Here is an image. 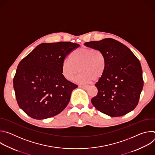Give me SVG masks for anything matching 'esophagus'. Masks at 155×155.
<instances>
[{
	"mask_svg": "<svg viewBox=\"0 0 155 155\" xmlns=\"http://www.w3.org/2000/svg\"><path fill=\"white\" fill-rule=\"evenodd\" d=\"M80 87L83 88V90H87V88L89 87V86H80Z\"/></svg>",
	"mask_w": 155,
	"mask_h": 155,
	"instance_id": "1",
	"label": "esophagus"
}]
</instances>
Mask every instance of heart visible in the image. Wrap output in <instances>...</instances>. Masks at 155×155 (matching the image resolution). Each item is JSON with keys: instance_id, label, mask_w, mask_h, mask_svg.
Wrapping results in <instances>:
<instances>
[{"instance_id": "heart-1", "label": "heart", "mask_w": 155, "mask_h": 155, "mask_svg": "<svg viewBox=\"0 0 155 155\" xmlns=\"http://www.w3.org/2000/svg\"><path fill=\"white\" fill-rule=\"evenodd\" d=\"M76 78L80 83H87L92 80H99L106 69V59L104 53L96 49L80 48L74 50L71 59H65L62 64V73L68 80H72L79 72Z\"/></svg>"}]
</instances>
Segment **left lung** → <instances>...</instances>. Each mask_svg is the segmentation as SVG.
Here are the masks:
<instances>
[{
  "label": "left lung",
  "instance_id": "obj_1",
  "mask_svg": "<svg viewBox=\"0 0 155 155\" xmlns=\"http://www.w3.org/2000/svg\"><path fill=\"white\" fill-rule=\"evenodd\" d=\"M84 45L102 51L106 59L105 71L95 84L98 93L91 99L94 107L112 117H121L133 110L143 86L139 59L124 44L111 38Z\"/></svg>",
  "mask_w": 155,
  "mask_h": 155
}]
</instances>
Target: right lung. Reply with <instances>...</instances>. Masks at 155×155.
<instances>
[{"label":"right lung","mask_w":155,"mask_h":155,"mask_svg":"<svg viewBox=\"0 0 155 155\" xmlns=\"http://www.w3.org/2000/svg\"><path fill=\"white\" fill-rule=\"evenodd\" d=\"M79 46L69 41L43 43L19 63L13 87L18 104L28 115L46 119L67 107L78 86L64 78L62 64Z\"/></svg>","instance_id":"1"}]
</instances>
